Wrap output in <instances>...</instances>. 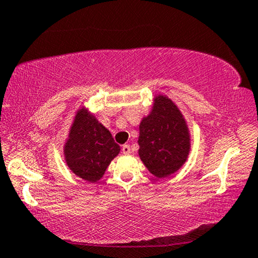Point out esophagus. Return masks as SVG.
I'll return each mask as SVG.
<instances>
[{"label":"esophagus","instance_id":"esophagus-1","mask_svg":"<svg viewBox=\"0 0 258 258\" xmlns=\"http://www.w3.org/2000/svg\"><path fill=\"white\" fill-rule=\"evenodd\" d=\"M122 153L124 155L130 154V146H128V144H124V146L122 147Z\"/></svg>","mask_w":258,"mask_h":258}]
</instances>
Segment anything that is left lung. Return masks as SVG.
Here are the masks:
<instances>
[{"label":"left lung","instance_id":"obj_1","mask_svg":"<svg viewBox=\"0 0 258 258\" xmlns=\"http://www.w3.org/2000/svg\"><path fill=\"white\" fill-rule=\"evenodd\" d=\"M141 160L158 178L177 171L188 157L189 133L184 118L168 97L155 98L153 111L140 124Z\"/></svg>","mask_w":258,"mask_h":258}]
</instances>
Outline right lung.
Returning <instances> with one entry per match:
<instances>
[{"label":"right lung","instance_id":"1","mask_svg":"<svg viewBox=\"0 0 258 258\" xmlns=\"http://www.w3.org/2000/svg\"><path fill=\"white\" fill-rule=\"evenodd\" d=\"M118 153L119 146L110 132L81 109L64 147L66 162L74 174L86 181L96 182Z\"/></svg>","mask_w":258,"mask_h":258}]
</instances>
